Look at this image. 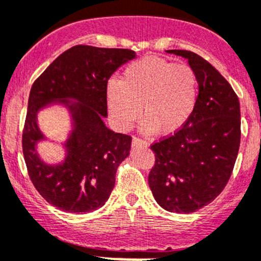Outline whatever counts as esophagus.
<instances>
[{"instance_id":"esophagus-1","label":"esophagus","mask_w":261,"mask_h":261,"mask_svg":"<svg viewBox=\"0 0 261 261\" xmlns=\"http://www.w3.org/2000/svg\"><path fill=\"white\" fill-rule=\"evenodd\" d=\"M133 146H141V147H147L149 146V144H147L146 141H144L142 139H139V138H134L133 139Z\"/></svg>"}]
</instances>
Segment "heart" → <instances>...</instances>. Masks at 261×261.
I'll return each mask as SVG.
<instances>
[{
  "label": "heart",
  "instance_id": "b5f03b06",
  "mask_svg": "<svg viewBox=\"0 0 261 261\" xmlns=\"http://www.w3.org/2000/svg\"><path fill=\"white\" fill-rule=\"evenodd\" d=\"M197 91V76L190 66L149 56L126 66L120 81H109L106 98L112 122L120 130L130 127L142 110L147 134L159 130L172 135L190 119Z\"/></svg>",
  "mask_w": 261,
  "mask_h": 261
}]
</instances>
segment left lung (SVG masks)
<instances>
[{
	"label": "left lung",
	"mask_w": 261,
	"mask_h": 261,
	"mask_svg": "<svg viewBox=\"0 0 261 261\" xmlns=\"http://www.w3.org/2000/svg\"><path fill=\"white\" fill-rule=\"evenodd\" d=\"M196 72L199 95L188 122L152 144L149 174L152 195L170 213L190 214L220 195L231 176L240 146V103L231 85L201 56L169 50Z\"/></svg>",
	"instance_id": "obj_1"
}]
</instances>
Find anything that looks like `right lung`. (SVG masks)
Here are the masks:
<instances>
[{
  "label": "right lung",
  "mask_w": 261,
  "mask_h": 261,
  "mask_svg": "<svg viewBox=\"0 0 261 261\" xmlns=\"http://www.w3.org/2000/svg\"><path fill=\"white\" fill-rule=\"evenodd\" d=\"M135 56V51L127 48L73 46L32 85L22 151L32 184L54 206L68 213H90L108 201L117 167L130 153L131 136L106 127V87L112 73ZM54 102L69 109L73 131L64 145L65 160L48 166L36 151L37 142L44 139L37 125V114Z\"/></svg>",
  "instance_id": "right-lung-1"
}]
</instances>
